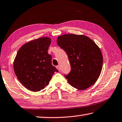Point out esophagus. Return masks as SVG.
I'll return each instance as SVG.
<instances>
[{"instance_id":"obj_1","label":"esophagus","mask_w":122,"mask_h":122,"mask_svg":"<svg viewBox=\"0 0 122 122\" xmlns=\"http://www.w3.org/2000/svg\"><path fill=\"white\" fill-rule=\"evenodd\" d=\"M56 68H57V70H58L59 71H61V68H60V67H59V65L57 66H56Z\"/></svg>"}]
</instances>
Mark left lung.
Listing matches in <instances>:
<instances>
[{"label": "left lung", "instance_id": "left-lung-1", "mask_svg": "<svg viewBox=\"0 0 122 122\" xmlns=\"http://www.w3.org/2000/svg\"><path fill=\"white\" fill-rule=\"evenodd\" d=\"M57 42L68 56L71 71L65 76L71 86L83 90L95 84L103 63L102 51L96 43L86 36L74 34L59 36Z\"/></svg>", "mask_w": 122, "mask_h": 122}]
</instances>
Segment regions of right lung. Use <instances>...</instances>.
<instances>
[{"mask_svg": "<svg viewBox=\"0 0 122 122\" xmlns=\"http://www.w3.org/2000/svg\"><path fill=\"white\" fill-rule=\"evenodd\" d=\"M51 39L41 37L25 43L18 50L14 61V70L25 88L38 92L48 85L55 72L51 56L48 53Z\"/></svg>", "mask_w": 122, "mask_h": 122, "instance_id": "add662e5", "label": "right lung"}]
</instances>
